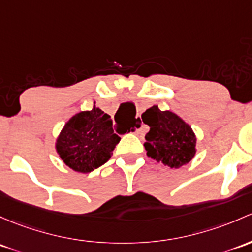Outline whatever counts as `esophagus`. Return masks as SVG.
I'll list each match as a JSON object with an SVG mask.
<instances>
[{
	"label": "esophagus",
	"mask_w": 252,
	"mask_h": 252,
	"mask_svg": "<svg viewBox=\"0 0 252 252\" xmlns=\"http://www.w3.org/2000/svg\"><path fill=\"white\" fill-rule=\"evenodd\" d=\"M142 119L141 118H136L135 119V126H139V128L136 129V134L137 135H142L144 134V130H142Z\"/></svg>",
	"instance_id": "34e87169"
}]
</instances>
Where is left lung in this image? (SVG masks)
Masks as SVG:
<instances>
[{"instance_id":"obj_1","label":"left lung","mask_w":252,"mask_h":252,"mask_svg":"<svg viewBox=\"0 0 252 252\" xmlns=\"http://www.w3.org/2000/svg\"><path fill=\"white\" fill-rule=\"evenodd\" d=\"M150 126L144 144L147 156L169 168L179 169L194 158L197 136L192 126L171 111H160L157 105L141 115Z\"/></svg>"}]
</instances>
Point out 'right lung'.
Wrapping results in <instances>:
<instances>
[{"label":"right lung","instance_id":"right-lung-1","mask_svg":"<svg viewBox=\"0 0 252 252\" xmlns=\"http://www.w3.org/2000/svg\"><path fill=\"white\" fill-rule=\"evenodd\" d=\"M119 140L112 119L94 104L91 111L76 113L66 122L55 141V151L68 168L87 174L110 159Z\"/></svg>","mask_w":252,"mask_h":252}]
</instances>
